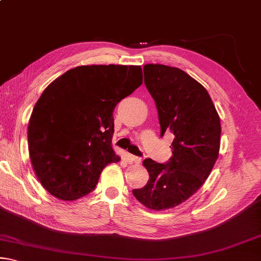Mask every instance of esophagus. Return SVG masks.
<instances>
[{
  "instance_id": "34e87169",
  "label": "esophagus",
  "mask_w": 261,
  "mask_h": 261,
  "mask_svg": "<svg viewBox=\"0 0 261 261\" xmlns=\"http://www.w3.org/2000/svg\"><path fill=\"white\" fill-rule=\"evenodd\" d=\"M129 160L131 162H135V163H140L141 162V159L138 156H135V155H129Z\"/></svg>"
}]
</instances>
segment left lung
Masks as SVG:
<instances>
[{"label":"left lung","mask_w":261,"mask_h":261,"mask_svg":"<svg viewBox=\"0 0 261 261\" xmlns=\"http://www.w3.org/2000/svg\"><path fill=\"white\" fill-rule=\"evenodd\" d=\"M144 76L155 101L161 136L168 130L175 138L167 163L143 161L149 179L132 193L148 210L165 211L188 200L210 176L219 158L221 123L208 92L183 70L145 64Z\"/></svg>","instance_id":"1"}]
</instances>
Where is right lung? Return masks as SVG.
<instances>
[{
    "label": "right lung",
    "mask_w": 261,
    "mask_h": 261,
    "mask_svg": "<svg viewBox=\"0 0 261 261\" xmlns=\"http://www.w3.org/2000/svg\"><path fill=\"white\" fill-rule=\"evenodd\" d=\"M143 84L140 65H81L56 78L35 103L28 127L31 165L51 196L72 201L93 191L109 163L113 112Z\"/></svg>",
    "instance_id": "right-lung-1"
}]
</instances>
